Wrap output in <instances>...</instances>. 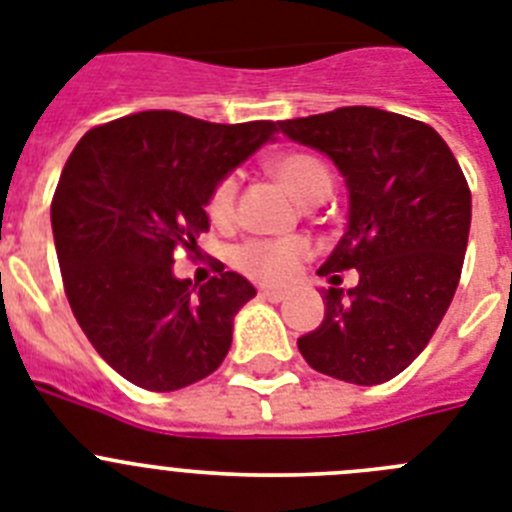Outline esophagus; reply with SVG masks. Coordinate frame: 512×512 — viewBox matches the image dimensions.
I'll use <instances>...</instances> for the list:
<instances>
[{
  "mask_svg": "<svg viewBox=\"0 0 512 512\" xmlns=\"http://www.w3.org/2000/svg\"><path fill=\"white\" fill-rule=\"evenodd\" d=\"M286 293L278 291V288H260V299L265 301H281Z\"/></svg>",
  "mask_w": 512,
  "mask_h": 512,
  "instance_id": "1",
  "label": "esophagus"
}]
</instances>
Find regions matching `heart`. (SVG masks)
<instances>
[{
    "label": "heart",
    "mask_w": 512,
    "mask_h": 512,
    "mask_svg": "<svg viewBox=\"0 0 512 512\" xmlns=\"http://www.w3.org/2000/svg\"><path fill=\"white\" fill-rule=\"evenodd\" d=\"M270 175L281 182L293 201L301 206L324 201L332 190V175L327 164L306 151H288L270 162ZM237 175H229L213 188L208 198V216L213 224H229L237 206ZM309 255V244L301 239H255L237 250L239 270L265 283H281Z\"/></svg>",
    "instance_id": "heart-1"
}]
</instances>
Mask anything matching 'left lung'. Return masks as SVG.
Segmentation results:
<instances>
[{
    "mask_svg": "<svg viewBox=\"0 0 512 512\" xmlns=\"http://www.w3.org/2000/svg\"><path fill=\"white\" fill-rule=\"evenodd\" d=\"M283 136L330 157L348 188V224L319 275L358 270V286L322 288L324 319L299 337L314 371L384 384L425 350L464 265L471 193L430 126L379 108L281 121Z\"/></svg>",
    "mask_w": 512,
    "mask_h": 512,
    "instance_id": "8db88e82",
    "label": "left lung"
}]
</instances>
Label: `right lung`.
Here are the masks:
<instances>
[{
    "label": "right lung",
    "instance_id": "right-lung-1",
    "mask_svg": "<svg viewBox=\"0 0 512 512\" xmlns=\"http://www.w3.org/2000/svg\"><path fill=\"white\" fill-rule=\"evenodd\" d=\"M275 123L224 126L175 113L126 115L79 139L51 203L66 299L79 327L123 379L175 391L211 376L255 286L221 270L177 278V247L208 231V198L273 141Z\"/></svg>",
    "mask_w": 512,
    "mask_h": 512
}]
</instances>
